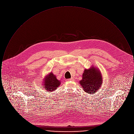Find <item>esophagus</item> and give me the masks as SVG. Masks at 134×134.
Wrapping results in <instances>:
<instances>
[{
	"mask_svg": "<svg viewBox=\"0 0 134 134\" xmlns=\"http://www.w3.org/2000/svg\"><path fill=\"white\" fill-rule=\"evenodd\" d=\"M67 80H68V81H74V79H73V78H71L67 79Z\"/></svg>",
	"mask_w": 134,
	"mask_h": 134,
	"instance_id": "obj_1",
	"label": "esophagus"
}]
</instances>
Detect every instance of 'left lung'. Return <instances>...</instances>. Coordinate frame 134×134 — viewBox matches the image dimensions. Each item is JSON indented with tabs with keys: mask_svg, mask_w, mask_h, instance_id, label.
<instances>
[{
	"mask_svg": "<svg viewBox=\"0 0 134 134\" xmlns=\"http://www.w3.org/2000/svg\"><path fill=\"white\" fill-rule=\"evenodd\" d=\"M79 83L85 92L90 94L96 93L102 85V75L99 69L93 66L84 69Z\"/></svg>",
	"mask_w": 134,
	"mask_h": 134,
	"instance_id": "8db88e82",
	"label": "left lung"
}]
</instances>
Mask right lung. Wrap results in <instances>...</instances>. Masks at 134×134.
Wrapping results in <instances>:
<instances>
[{
    "label": "right lung",
    "instance_id": "right-lung-1",
    "mask_svg": "<svg viewBox=\"0 0 134 134\" xmlns=\"http://www.w3.org/2000/svg\"><path fill=\"white\" fill-rule=\"evenodd\" d=\"M43 83L44 88H46L48 91L52 92L57 88L60 85L61 82L58 80L56 76L52 72H50L45 76Z\"/></svg>",
    "mask_w": 134,
    "mask_h": 134
}]
</instances>
